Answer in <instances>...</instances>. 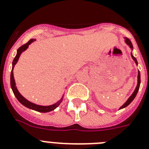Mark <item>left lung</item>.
I'll return each mask as SVG.
<instances>
[{
  "label": "left lung",
  "mask_w": 149,
  "mask_h": 149,
  "mask_svg": "<svg viewBox=\"0 0 149 149\" xmlns=\"http://www.w3.org/2000/svg\"><path fill=\"white\" fill-rule=\"evenodd\" d=\"M125 42H127V45H128L130 46V47L131 48H132V42H131L130 40L129 39V38H126V40H125ZM131 56H132V58L133 60H134V61H135V62H136V64H138L137 60H136V58H135V57H133V55H132V54H131ZM140 82H141L140 72H139H139H138V84H137V86H136V89H135L134 92L132 93V95H131L130 97L129 98V99L127 100V102H126V103H125L123 106H121L120 109H122V108H124V107H127V106H128L129 104H130L131 102H132V101H133V99H134L135 97H136V95H137V92H138V91H139V86H140Z\"/></svg>",
  "instance_id": "obj_1"
}]
</instances>
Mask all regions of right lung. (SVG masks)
<instances>
[{"label": "right lung", "mask_w": 149, "mask_h": 149, "mask_svg": "<svg viewBox=\"0 0 149 149\" xmlns=\"http://www.w3.org/2000/svg\"><path fill=\"white\" fill-rule=\"evenodd\" d=\"M33 41H35V39H30L27 43L24 44V45L21 46L20 47H19L18 50H17V55H16V57H14V59H13V63H12V64H13V67H12V71H11V74H10V86H11V88H12V90H13V94H14V95L16 96V98H17V100H18L19 102H20L22 104H23V105L26 106V107H28V108H30V109L35 110V111H38V112L46 113V112H49V111H53V110L55 109L56 107H58L60 104H61V102H62L63 98H61L59 102H57L56 104H54L51 106H40V105H37V104H35L33 103H31L30 102L27 101L26 98H23L20 94H19V92H18V90H17V87H16V84H15L14 78H13V67H14V65L17 63V61H18L19 57V56H20L21 53H22L23 51H25V50L28 47L29 45L32 43Z\"/></svg>", "instance_id": "1"}]
</instances>
